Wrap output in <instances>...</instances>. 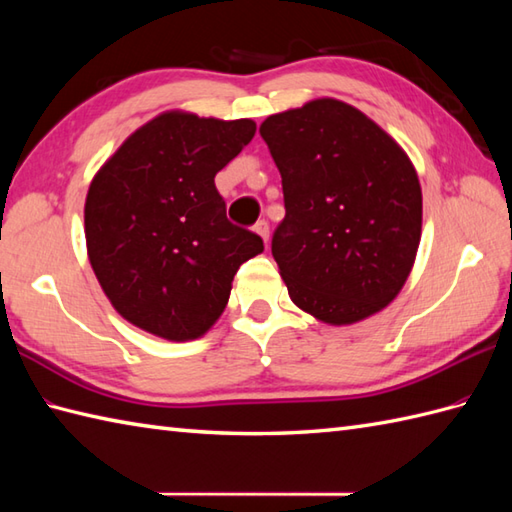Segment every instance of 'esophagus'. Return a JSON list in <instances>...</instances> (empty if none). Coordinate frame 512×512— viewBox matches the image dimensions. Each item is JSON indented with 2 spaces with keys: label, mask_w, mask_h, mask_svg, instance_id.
I'll use <instances>...</instances> for the list:
<instances>
[{
  "label": "esophagus",
  "mask_w": 512,
  "mask_h": 512,
  "mask_svg": "<svg viewBox=\"0 0 512 512\" xmlns=\"http://www.w3.org/2000/svg\"><path fill=\"white\" fill-rule=\"evenodd\" d=\"M255 233H257L259 237H262L264 242L268 244V222H264V220L257 222V224H255Z\"/></svg>",
  "instance_id": "obj_1"
}]
</instances>
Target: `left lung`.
I'll return each instance as SVG.
<instances>
[{
    "label": "left lung",
    "instance_id": "8db88e82",
    "mask_svg": "<svg viewBox=\"0 0 512 512\" xmlns=\"http://www.w3.org/2000/svg\"><path fill=\"white\" fill-rule=\"evenodd\" d=\"M259 134L284 187L273 257L292 303L328 325L387 308L422 235V189L407 151L332 96L268 116Z\"/></svg>",
    "mask_w": 512,
    "mask_h": 512
}]
</instances>
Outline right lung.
<instances>
[{"instance_id": "add662e5", "label": "right lung", "mask_w": 512, "mask_h": 512, "mask_svg": "<svg viewBox=\"0 0 512 512\" xmlns=\"http://www.w3.org/2000/svg\"><path fill=\"white\" fill-rule=\"evenodd\" d=\"M255 121L167 110L151 118L94 173L85 198V246L114 310L165 341L209 332L233 277L264 250L262 237L226 220L215 189Z\"/></svg>"}]
</instances>
